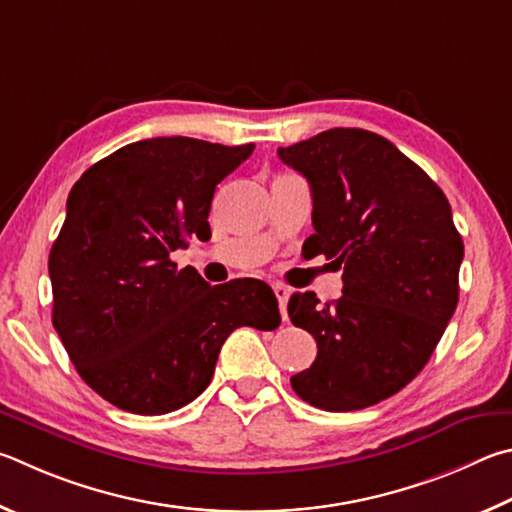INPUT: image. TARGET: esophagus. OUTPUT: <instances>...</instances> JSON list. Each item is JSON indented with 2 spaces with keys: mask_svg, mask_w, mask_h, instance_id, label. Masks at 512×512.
I'll return each instance as SVG.
<instances>
[{
  "mask_svg": "<svg viewBox=\"0 0 512 512\" xmlns=\"http://www.w3.org/2000/svg\"><path fill=\"white\" fill-rule=\"evenodd\" d=\"M274 294H276V299H279L281 317L285 319V317H288V299H290V290H288V288H285V285H281V283H276V285H274Z\"/></svg>",
  "mask_w": 512,
  "mask_h": 512,
  "instance_id": "obj_1",
  "label": "esophagus"
}]
</instances>
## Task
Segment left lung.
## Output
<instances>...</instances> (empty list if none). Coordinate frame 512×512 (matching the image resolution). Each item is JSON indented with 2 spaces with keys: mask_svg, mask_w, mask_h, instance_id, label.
<instances>
[{
  "mask_svg": "<svg viewBox=\"0 0 512 512\" xmlns=\"http://www.w3.org/2000/svg\"><path fill=\"white\" fill-rule=\"evenodd\" d=\"M308 179L310 258L344 267L342 297L292 294L288 315L315 337L317 360L292 375L301 400L355 411L416 378L459 303L463 240L445 193L380 134L333 128L279 148Z\"/></svg>",
  "mask_w": 512,
  "mask_h": 512,
  "instance_id": "1",
  "label": "left lung"
}]
</instances>
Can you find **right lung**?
I'll return each mask as SVG.
<instances>
[{
	"label": "right lung",
	"mask_w": 512,
	"mask_h": 512,
	"mask_svg": "<svg viewBox=\"0 0 512 512\" xmlns=\"http://www.w3.org/2000/svg\"><path fill=\"white\" fill-rule=\"evenodd\" d=\"M254 143L191 137L128 143L96 161L67 197L49 254L53 328L98 396L159 416L209 387L233 330L281 324L272 288L256 279L206 283L170 261L188 238H211V200Z\"/></svg>",
	"instance_id": "right-lung-1"
}]
</instances>
